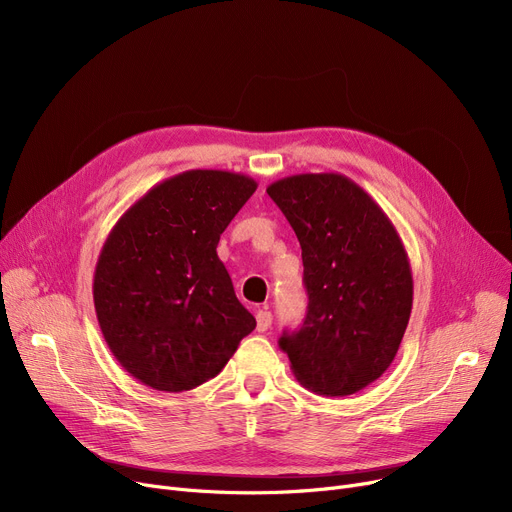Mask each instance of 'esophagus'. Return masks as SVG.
Here are the masks:
<instances>
[{
	"instance_id": "1",
	"label": "esophagus",
	"mask_w": 512,
	"mask_h": 512,
	"mask_svg": "<svg viewBox=\"0 0 512 512\" xmlns=\"http://www.w3.org/2000/svg\"><path fill=\"white\" fill-rule=\"evenodd\" d=\"M255 319H257V330H259V332H265L267 328L272 326V313L267 311V309H259L257 315H255Z\"/></svg>"
}]
</instances>
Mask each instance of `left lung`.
<instances>
[{"label": "left lung", "mask_w": 512, "mask_h": 512, "mask_svg": "<svg viewBox=\"0 0 512 512\" xmlns=\"http://www.w3.org/2000/svg\"><path fill=\"white\" fill-rule=\"evenodd\" d=\"M303 251L307 315L280 348L305 388L348 396L390 367L413 307L411 263L382 207L336 172L267 186Z\"/></svg>", "instance_id": "8db88e82"}]
</instances>
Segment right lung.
<instances>
[{
	"label": "right lung",
	"mask_w": 512,
	"mask_h": 512,
	"mask_svg": "<svg viewBox=\"0 0 512 512\" xmlns=\"http://www.w3.org/2000/svg\"><path fill=\"white\" fill-rule=\"evenodd\" d=\"M255 188L245 174L188 170L149 188L107 234L95 313L112 355L141 384L193 390L255 330L215 251Z\"/></svg>",
	"instance_id": "add662e5"
}]
</instances>
